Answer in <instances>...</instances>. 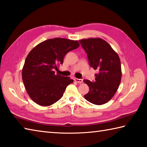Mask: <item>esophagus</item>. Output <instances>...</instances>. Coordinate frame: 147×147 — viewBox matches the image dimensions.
<instances>
[{
    "instance_id": "obj_1",
    "label": "esophagus",
    "mask_w": 147,
    "mask_h": 147,
    "mask_svg": "<svg viewBox=\"0 0 147 147\" xmlns=\"http://www.w3.org/2000/svg\"><path fill=\"white\" fill-rule=\"evenodd\" d=\"M74 81L78 82V83H82L83 81V79H78V78H74Z\"/></svg>"
}]
</instances>
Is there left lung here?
<instances>
[{
  "label": "left lung",
  "instance_id": "obj_1",
  "mask_svg": "<svg viewBox=\"0 0 147 147\" xmlns=\"http://www.w3.org/2000/svg\"><path fill=\"white\" fill-rule=\"evenodd\" d=\"M79 41L87 54L89 64L98 71L95 74L94 82L83 80L89 87L85 99L96 105L105 104L113 97L121 82L119 57L107 42L100 38L83 39Z\"/></svg>",
  "mask_w": 147,
  "mask_h": 147
}]
</instances>
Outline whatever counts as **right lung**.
Masks as SVG:
<instances>
[{
  "mask_svg": "<svg viewBox=\"0 0 147 147\" xmlns=\"http://www.w3.org/2000/svg\"><path fill=\"white\" fill-rule=\"evenodd\" d=\"M79 46L78 41L57 37L39 43L30 51L22 69V80L33 101L48 106L63 96L66 87L73 80L53 71L63 64L69 51Z\"/></svg>",
  "mask_w": 147,
  "mask_h": 147,
  "instance_id": "1",
  "label": "right lung"
}]
</instances>
